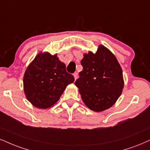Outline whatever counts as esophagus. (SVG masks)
<instances>
[{"label": "esophagus", "instance_id": "obj_1", "mask_svg": "<svg viewBox=\"0 0 150 150\" xmlns=\"http://www.w3.org/2000/svg\"><path fill=\"white\" fill-rule=\"evenodd\" d=\"M73 75H74V77L75 80H76L77 78H78V73H77V72H75Z\"/></svg>", "mask_w": 150, "mask_h": 150}]
</instances>
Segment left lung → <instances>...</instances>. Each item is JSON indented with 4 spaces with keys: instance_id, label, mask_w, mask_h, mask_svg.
Returning <instances> with one entry per match:
<instances>
[{
    "instance_id": "1",
    "label": "left lung",
    "mask_w": 150,
    "mask_h": 150,
    "mask_svg": "<svg viewBox=\"0 0 150 150\" xmlns=\"http://www.w3.org/2000/svg\"><path fill=\"white\" fill-rule=\"evenodd\" d=\"M81 63L83 70L75 85L83 103L95 112L110 108L124 88L122 70L116 57L100 44L95 53H84Z\"/></svg>"
}]
</instances>
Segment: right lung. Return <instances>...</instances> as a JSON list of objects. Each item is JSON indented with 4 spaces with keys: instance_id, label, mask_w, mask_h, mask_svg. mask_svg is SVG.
Returning <instances> with one entry per match:
<instances>
[{
    "instance_id": "obj_1",
    "label": "right lung",
    "mask_w": 150,
    "mask_h": 150,
    "mask_svg": "<svg viewBox=\"0 0 150 150\" xmlns=\"http://www.w3.org/2000/svg\"><path fill=\"white\" fill-rule=\"evenodd\" d=\"M74 77L66 71L57 54L40 52L28 66L23 76L25 97L38 108H49L60 99Z\"/></svg>"
}]
</instances>
